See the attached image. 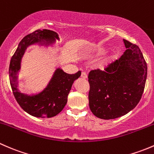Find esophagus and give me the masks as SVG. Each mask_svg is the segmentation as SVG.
I'll return each mask as SVG.
<instances>
[{"label": "esophagus", "instance_id": "1", "mask_svg": "<svg viewBox=\"0 0 154 154\" xmlns=\"http://www.w3.org/2000/svg\"><path fill=\"white\" fill-rule=\"evenodd\" d=\"M81 77L83 79H86L88 78V75H87V73L85 72H82V74H81Z\"/></svg>", "mask_w": 154, "mask_h": 154}]
</instances>
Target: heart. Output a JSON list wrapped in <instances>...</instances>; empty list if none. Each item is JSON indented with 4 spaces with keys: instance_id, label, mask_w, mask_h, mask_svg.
I'll return each mask as SVG.
<instances>
[{
    "instance_id": "1",
    "label": "heart",
    "mask_w": 154,
    "mask_h": 154,
    "mask_svg": "<svg viewBox=\"0 0 154 154\" xmlns=\"http://www.w3.org/2000/svg\"><path fill=\"white\" fill-rule=\"evenodd\" d=\"M108 51V48L104 46H99L96 48V53H95V56L101 57L104 55ZM119 58V55L116 52H112V53H108L106 55L101 59L100 62L99 64V68L101 69H105L107 68L110 67Z\"/></svg>"
}]
</instances>
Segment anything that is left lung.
Here are the masks:
<instances>
[{
    "instance_id": "8db88e82",
    "label": "left lung",
    "mask_w": 154,
    "mask_h": 154,
    "mask_svg": "<svg viewBox=\"0 0 154 154\" xmlns=\"http://www.w3.org/2000/svg\"><path fill=\"white\" fill-rule=\"evenodd\" d=\"M127 50L112 65L89 72V106L102 119L125 115L138 104L147 79L148 66L140 49L123 39Z\"/></svg>"
}]
</instances>
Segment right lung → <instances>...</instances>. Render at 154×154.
I'll list each match as a JSON object with an SVG mask.
<instances>
[{"label": "right lung", "mask_w": 154, "mask_h": 154, "mask_svg": "<svg viewBox=\"0 0 154 154\" xmlns=\"http://www.w3.org/2000/svg\"><path fill=\"white\" fill-rule=\"evenodd\" d=\"M55 40H59V37L52 30L38 29L33 32L20 41L9 64V81L15 99L25 112L38 118L53 117L64 109L74 81L81 75V71L75 74H67L61 68H57L47 86L39 93L28 95L19 91L18 74L26 48L35 44L47 47Z\"/></svg>", "instance_id": "add662e5"}]
</instances>
